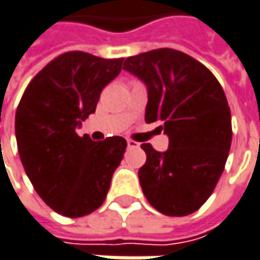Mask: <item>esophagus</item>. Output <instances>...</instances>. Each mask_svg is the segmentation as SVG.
Segmentation results:
<instances>
[{"label":"esophagus","mask_w":260,"mask_h":260,"mask_svg":"<svg viewBox=\"0 0 260 260\" xmlns=\"http://www.w3.org/2000/svg\"><path fill=\"white\" fill-rule=\"evenodd\" d=\"M126 144H128V148H135V147H138V143H135V141H132V140H126Z\"/></svg>","instance_id":"obj_1"}]
</instances>
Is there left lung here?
Listing matches in <instances>:
<instances>
[{"mask_svg": "<svg viewBox=\"0 0 260 260\" xmlns=\"http://www.w3.org/2000/svg\"><path fill=\"white\" fill-rule=\"evenodd\" d=\"M123 69L147 88L145 122L169 138L166 151L150 144L138 171L148 203L168 216L196 212L213 192L231 147V112L213 73L172 48L128 57Z\"/></svg>", "mask_w": 260, "mask_h": 260, "instance_id": "left-lung-1", "label": "left lung"}]
</instances>
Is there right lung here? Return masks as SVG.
Listing matches in <instances>:
<instances>
[{"label":"right lung","mask_w":260,"mask_h":260,"mask_svg":"<svg viewBox=\"0 0 260 260\" xmlns=\"http://www.w3.org/2000/svg\"><path fill=\"white\" fill-rule=\"evenodd\" d=\"M123 58L70 51L30 81L16 112V140L26 175L57 213L81 218L97 210L123 159L126 141L94 143L76 129L95 112L103 88L122 70Z\"/></svg>","instance_id":"obj_1"}]
</instances>
